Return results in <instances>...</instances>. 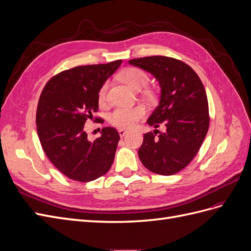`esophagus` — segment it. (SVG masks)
<instances>
[{"instance_id":"34e87169","label":"esophagus","mask_w":251,"mask_h":251,"mask_svg":"<svg viewBox=\"0 0 251 251\" xmlns=\"http://www.w3.org/2000/svg\"><path fill=\"white\" fill-rule=\"evenodd\" d=\"M118 133H119V135H120V137H124V136H125L126 134H127V131L125 130V128H119Z\"/></svg>"}]
</instances>
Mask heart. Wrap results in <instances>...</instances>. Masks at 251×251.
Instances as JSON below:
<instances>
[{
	"label": "heart",
	"instance_id": "obj_1",
	"mask_svg": "<svg viewBox=\"0 0 251 251\" xmlns=\"http://www.w3.org/2000/svg\"><path fill=\"white\" fill-rule=\"evenodd\" d=\"M119 78L124 82L127 83L133 89H141L149 80L148 74L140 68L128 67L119 73ZM108 93V82H104L98 91V101L104 103L107 100ZM146 108L143 105H135V107H119L114 110L111 114L109 120L110 123L121 128H131L144 116Z\"/></svg>",
	"mask_w": 251,
	"mask_h": 251
}]
</instances>
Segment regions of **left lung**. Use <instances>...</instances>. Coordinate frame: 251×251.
<instances>
[{"instance_id":"8db88e82","label":"left lung","mask_w":251,"mask_h":251,"mask_svg":"<svg viewBox=\"0 0 251 251\" xmlns=\"http://www.w3.org/2000/svg\"><path fill=\"white\" fill-rule=\"evenodd\" d=\"M128 64L153 74L161 88L158 107L148 125L159 127L144 134L138 156L146 168L158 175L171 176L183 170L200 150L209 126L206 92L191 67L168 56H148Z\"/></svg>"}]
</instances>
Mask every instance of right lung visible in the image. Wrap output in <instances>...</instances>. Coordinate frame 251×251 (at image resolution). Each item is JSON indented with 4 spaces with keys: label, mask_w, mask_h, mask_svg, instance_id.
Instances as JSON below:
<instances>
[{
    "label": "right lung",
    "mask_w": 251,
    "mask_h": 251,
    "mask_svg": "<svg viewBox=\"0 0 251 251\" xmlns=\"http://www.w3.org/2000/svg\"><path fill=\"white\" fill-rule=\"evenodd\" d=\"M121 63L74 67L53 76L42 91L37 135L49 160L72 180L93 181L112 166L120 138L117 130L102 127L100 137L91 142L85 124L98 111V91Z\"/></svg>",
    "instance_id": "add662e5"
}]
</instances>
